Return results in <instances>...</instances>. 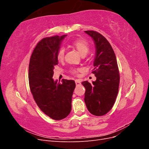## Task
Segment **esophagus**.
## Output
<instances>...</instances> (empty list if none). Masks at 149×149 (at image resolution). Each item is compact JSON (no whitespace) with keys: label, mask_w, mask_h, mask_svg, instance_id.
Instances as JSON below:
<instances>
[{"label":"esophagus","mask_w":149,"mask_h":149,"mask_svg":"<svg viewBox=\"0 0 149 149\" xmlns=\"http://www.w3.org/2000/svg\"><path fill=\"white\" fill-rule=\"evenodd\" d=\"M75 83H76V86H79L81 84V81L79 80V79H76L75 80Z\"/></svg>","instance_id":"34e87169"}]
</instances>
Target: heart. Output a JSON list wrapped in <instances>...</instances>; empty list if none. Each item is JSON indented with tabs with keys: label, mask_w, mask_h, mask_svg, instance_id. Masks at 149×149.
I'll return each mask as SVG.
<instances>
[{
	"label": "heart",
	"mask_w": 149,
	"mask_h": 149,
	"mask_svg": "<svg viewBox=\"0 0 149 149\" xmlns=\"http://www.w3.org/2000/svg\"><path fill=\"white\" fill-rule=\"evenodd\" d=\"M73 47L77 50L81 55L84 56L87 55V53L89 51V43L83 40H78L73 42L72 43ZM65 56V49L61 48L57 53V59L59 61H63ZM72 73L76 74L77 71L76 70H72Z\"/></svg>",
	"instance_id": "obj_1"
}]
</instances>
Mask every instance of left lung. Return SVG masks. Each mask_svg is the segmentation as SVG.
<instances>
[{
    "instance_id": "8db88e82",
    "label": "left lung",
    "mask_w": 149,
    "mask_h": 149,
    "mask_svg": "<svg viewBox=\"0 0 149 149\" xmlns=\"http://www.w3.org/2000/svg\"><path fill=\"white\" fill-rule=\"evenodd\" d=\"M95 45L96 53L92 73L96 77L91 84H81L86 89L84 102L90 113L96 116L107 114L113 106L118 95L119 72L114 52L107 39L95 31H84Z\"/></svg>"
}]
</instances>
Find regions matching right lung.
Masks as SVG:
<instances>
[{
    "instance_id": "obj_1",
    "label": "right lung",
    "mask_w": 149,
    "mask_h": 149,
    "mask_svg": "<svg viewBox=\"0 0 149 149\" xmlns=\"http://www.w3.org/2000/svg\"><path fill=\"white\" fill-rule=\"evenodd\" d=\"M67 35L43 38L31 54L29 79L31 94L38 107L54 120L69 115L76 84L74 80L62 79V83L53 78V70L58 65L57 53Z\"/></svg>"
}]
</instances>
